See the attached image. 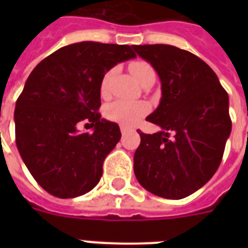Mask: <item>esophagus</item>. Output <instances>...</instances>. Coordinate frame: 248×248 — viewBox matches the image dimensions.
Masks as SVG:
<instances>
[{"instance_id":"34e87169","label":"esophagus","mask_w":248,"mask_h":248,"mask_svg":"<svg viewBox=\"0 0 248 248\" xmlns=\"http://www.w3.org/2000/svg\"><path fill=\"white\" fill-rule=\"evenodd\" d=\"M127 131H128V128L126 127V126H124V124H121V132H122V134H126Z\"/></svg>"}]
</instances>
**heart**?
Listing matches in <instances>:
<instances>
[{"instance_id": "b5f03b06", "label": "heart", "mask_w": 248, "mask_h": 248, "mask_svg": "<svg viewBox=\"0 0 248 248\" xmlns=\"http://www.w3.org/2000/svg\"><path fill=\"white\" fill-rule=\"evenodd\" d=\"M130 69H131L132 75L138 79V82L141 83L149 77V76L155 75V69L151 64L147 62H134L130 64ZM113 72L114 69H109L104 73L101 77L100 81V93L103 96L108 95L109 87H110V79L113 77ZM148 112V105L144 101H131V100H116L113 101L112 104L108 105L107 108V117L109 120L114 121L117 124H121L130 127L134 126L139 122L145 113Z\"/></svg>"}]
</instances>
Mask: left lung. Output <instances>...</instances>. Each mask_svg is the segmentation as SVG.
Returning a JSON list of instances; mask_svg holds the SVG:
<instances>
[{
  "mask_svg": "<svg viewBox=\"0 0 248 248\" xmlns=\"http://www.w3.org/2000/svg\"><path fill=\"white\" fill-rule=\"evenodd\" d=\"M132 47L157 71L162 87L158 108L147 117L162 130L152 135L138 130L135 176L148 192L181 200L219 169L232 131L229 96L215 72L192 52L170 45Z\"/></svg>",
  "mask_w": 248,
  "mask_h": 248,
  "instance_id": "obj_1",
  "label": "left lung"
}]
</instances>
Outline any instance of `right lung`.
Here are the masks:
<instances>
[{
	"label": "right lung",
	"mask_w": 248,
	"mask_h": 248,
	"mask_svg": "<svg viewBox=\"0 0 248 248\" xmlns=\"http://www.w3.org/2000/svg\"><path fill=\"white\" fill-rule=\"evenodd\" d=\"M132 46L85 41L56 50L29 75L15 105L17 151L34 180L59 198L90 192L121 139L118 124L101 118L100 81ZM87 122L94 132L78 133Z\"/></svg>",
	"instance_id": "obj_1"
}]
</instances>
